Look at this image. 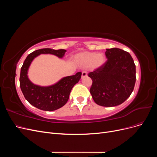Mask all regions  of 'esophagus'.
<instances>
[{"label": "esophagus", "instance_id": "esophagus-1", "mask_svg": "<svg viewBox=\"0 0 157 157\" xmlns=\"http://www.w3.org/2000/svg\"><path fill=\"white\" fill-rule=\"evenodd\" d=\"M86 76H87V73L86 72V71H83V72L82 73V78L86 77Z\"/></svg>", "mask_w": 157, "mask_h": 157}]
</instances>
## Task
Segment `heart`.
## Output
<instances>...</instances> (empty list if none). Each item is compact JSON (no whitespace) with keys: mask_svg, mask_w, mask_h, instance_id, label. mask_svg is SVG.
Listing matches in <instances>:
<instances>
[{"mask_svg":"<svg viewBox=\"0 0 157 157\" xmlns=\"http://www.w3.org/2000/svg\"><path fill=\"white\" fill-rule=\"evenodd\" d=\"M76 61L82 67L89 65L90 70L96 71L103 67L105 63L106 58L103 54L85 52L76 56Z\"/></svg>","mask_w":157,"mask_h":157,"instance_id":"obj_1","label":"heart"}]
</instances>
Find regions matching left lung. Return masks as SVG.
Instances as JSON below:
<instances>
[{
    "label": "left lung",
    "mask_w": 157,
    "mask_h": 157,
    "mask_svg": "<svg viewBox=\"0 0 157 157\" xmlns=\"http://www.w3.org/2000/svg\"><path fill=\"white\" fill-rule=\"evenodd\" d=\"M103 67L88 73L90 92L95 103L103 107L121 105L130 97L136 83V65L131 55L120 48L106 49Z\"/></svg>",
    "instance_id": "obj_1"
}]
</instances>
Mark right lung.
<instances>
[{
    "instance_id": "obj_1",
    "label": "right lung",
    "mask_w": 157,
    "mask_h": 157,
    "mask_svg": "<svg viewBox=\"0 0 157 157\" xmlns=\"http://www.w3.org/2000/svg\"><path fill=\"white\" fill-rule=\"evenodd\" d=\"M65 50L42 48L35 50L27 56L21 68L20 85L26 100L31 105L42 111H52L63 107L67 102L71 90L81 77L78 72L73 76L61 78L58 82L49 86H40L32 83L28 78V69L36 57L40 54H50L62 58Z\"/></svg>"
}]
</instances>
